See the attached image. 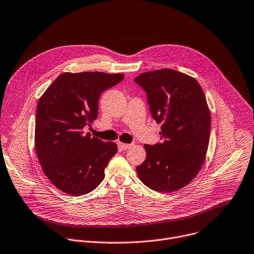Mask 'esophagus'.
I'll use <instances>...</instances> for the list:
<instances>
[{
  "instance_id": "esophagus-1",
  "label": "esophagus",
  "mask_w": 254,
  "mask_h": 254,
  "mask_svg": "<svg viewBox=\"0 0 254 254\" xmlns=\"http://www.w3.org/2000/svg\"><path fill=\"white\" fill-rule=\"evenodd\" d=\"M118 145H119V146H120V147H121L123 150H126V149L130 148L132 144H127V143H122V142H119V143H118Z\"/></svg>"
}]
</instances>
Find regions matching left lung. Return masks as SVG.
<instances>
[{"mask_svg":"<svg viewBox=\"0 0 254 254\" xmlns=\"http://www.w3.org/2000/svg\"><path fill=\"white\" fill-rule=\"evenodd\" d=\"M134 81L146 93L152 118L162 123V141L144 145L146 158L136 166L137 175L153 190L175 191L205 160L211 129L206 97L194 78L174 69L143 72Z\"/></svg>","mask_w":254,"mask_h":254,"instance_id":"left-lung-1","label":"left lung"}]
</instances>
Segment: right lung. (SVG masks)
Masks as SVG:
<instances>
[{
  "label": "right lung",
  "instance_id": "1",
  "mask_svg": "<svg viewBox=\"0 0 254 254\" xmlns=\"http://www.w3.org/2000/svg\"><path fill=\"white\" fill-rule=\"evenodd\" d=\"M123 78L121 73L64 72L39 99L35 125L37 157L45 176L64 192L86 194L104 180V170L117 153V145L84 134L83 128L97 119L102 93Z\"/></svg>",
  "mask_w": 254,
  "mask_h": 254
}]
</instances>
